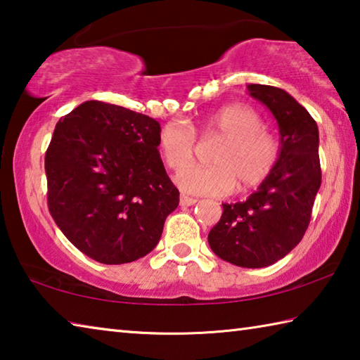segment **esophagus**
<instances>
[{"mask_svg": "<svg viewBox=\"0 0 360 360\" xmlns=\"http://www.w3.org/2000/svg\"><path fill=\"white\" fill-rule=\"evenodd\" d=\"M197 202H198L197 198H193V197H187V195H184V193H182V195H181V198H179V203H181V206H192V205H195Z\"/></svg>", "mask_w": 360, "mask_h": 360, "instance_id": "1", "label": "esophagus"}]
</instances>
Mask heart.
Segmentation results:
<instances>
[{
	"mask_svg": "<svg viewBox=\"0 0 360 360\" xmlns=\"http://www.w3.org/2000/svg\"><path fill=\"white\" fill-rule=\"evenodd\" d=\"M202 135L221 139L210 155L211 165L187 167L176 174V184L187 193L222 197L236 184L248 191L262 184L276 165L279 146L251 106L235 103L221 108L203 122ZM158 148L167 165L180 169L193 158L195 133L184 122H168Z\"/></svg>",
	"mask_w": 360,
	"mask_h": 360,
	"instance_id": "b5f03b06",
	"label": "heart"
}]
</instances>
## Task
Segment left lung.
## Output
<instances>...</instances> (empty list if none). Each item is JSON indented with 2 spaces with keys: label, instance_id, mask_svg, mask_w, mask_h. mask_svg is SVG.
<instances>
[{
  "label": "left lung",
  "instance_id": "left-lung-1",
  "mask_svg": "<svg viewBox=\"0 0 360 360\" xmlns=\"http://www.w3.org/2000/svg\"><path fill=\"white\" fill-rule=\"evenodd\" d=\"M249 95L268 108L279 130L273 172L245 202L224 203L208 235L217 257L243 268H264L285 257L308 229L321 187L319 130L285 90L249 84Z\"/></svg>",
  "mask_w": 360,
  "mask_h": 360
}]
</instances>
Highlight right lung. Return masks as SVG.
I'll use <instances>...</instances> for the list:
<instances>
[{"label": "right lung", "instance_id": "obj_1", "mask_svg": "<svg viewBox=\"0 0 360 360\" xmlns=\"http://www.w3.org/2000/svg\"><path fill=\"white\" fill-rule=\"evenodd\" d=\"M158 136L155 119L95 100L57 122L46 152L49 211L90 259L129 264L160 241L179 191L163 167Z\"/></svg>", "mask_w": 360, "mask_h": 360}]
</instances>
